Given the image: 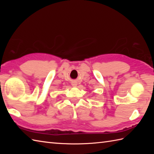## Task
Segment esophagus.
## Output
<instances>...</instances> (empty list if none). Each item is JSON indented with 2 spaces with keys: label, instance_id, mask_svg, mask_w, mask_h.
<instances>
[{
  "label": "esophagus",
  "instance_id": "34e87169",
  "mask_svg": "<svg viewBox=\"0 0 154 154\" xmlns=\"http://www.w3.org/2000/svg\"><path fill=\"white\" fill-rule=\"evenodd\" d=\"M73 85H76V84H73Z\"/></svg>",
  "mask_w": 154,
  "mask_h": 154
}]
</instances>
